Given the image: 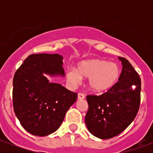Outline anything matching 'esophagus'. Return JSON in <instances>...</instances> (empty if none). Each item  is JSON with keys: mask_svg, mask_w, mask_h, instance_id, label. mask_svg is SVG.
<instances>
[{"mask_svg": "<svg viewBox=\"0 0 153 153\" xmlns=\"http://www.w3.org/2000/svg\"><path fill=\"white\" fill-rule=\"evenodd\" d=\"M84 97H85V96L83 95V93H79L78 94V100H83L84 99Z\"/></svg>", "mask_w": 153, "mask_h": 153, "instance_id": "1", "label": "esophagus"}]
</instances>
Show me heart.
Returning a JSON list of instances; mask_svg holds the SVG:
<instances>
[{"instance_id": "1", "label": "heart", "mask_w": 153, "mask_h": 153, "mask_svg": "<svg viewBox=\"0 0 153 153\" xmlns=\"http://www.w3.org/2000/svg\"><path fill=\"white\" fill-rule=\"evenodd\" d=\"M120 69L117 64L102 59H90L79 61L77 69L66 71V80L72 87L79 85L82 78L88 79V86L92 92L104 93L118 83Z\"/></svg>"}]
</instances>
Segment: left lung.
<instances>
[{
	"instance_id": "left-lung-1",
	"label": "left lung",
	"mask_w": 153,
	"mask_h": 153,
	"mask_svg": "<svg viewBox=\"0 0 153 153\" xmlns=\"http://www.w3.org/2000/svg\"><path fill=\"white\" fill-rule=\"evenodd\" d=\"M122 71L118 83L100 96L88 95L85 124L97 138L108 139L120 134L134 120L140 105L141 79L125 58L119 57Z\"/></svg>"
}]
</instances>
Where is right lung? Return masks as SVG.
Returning a JSON list of instances; mask_svg holds the SVG:
<instances>
[{
  "mask_svg": "<svg viewBox=\"0 0 153 153\" xmlns=\"http://www.w3.org/2000/svg\"><path fill=\"white\" fill-rule=\"evenodd\" d=\"M59 54H33L16 70L13 79V106L22 127L31 134L46 136L59 128L77 93L51 77L65 76Z\"/></svg>",
  "mask_w": 153,
  "mask_h": 153,
  "instance_id": "obj_1",
  "label": "right lung"
}]
</instances>
